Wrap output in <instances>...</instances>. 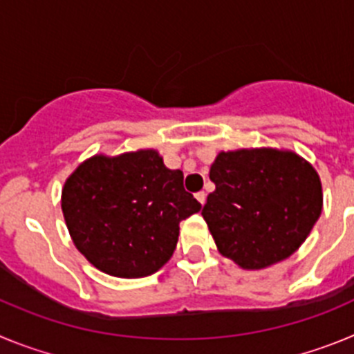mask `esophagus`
<instances>
[{
  "label": "esophagus",
  "mask_w": 354,
  "mask_h": 354,
  "mask_svg": "<svg viewBox=\"0 0 354 354\" xmlns=\"http://www.w3.org/2000/svg\"><path fill=\"white\" fill-rule=\"evenodd\" d=\"M195 196H196V200H198L200 204H202V205L205 204V198H207V195H205L204 192H198V193H195Z\"/></svg>",
  "instance_id": "obj_1"
}]
</instances>
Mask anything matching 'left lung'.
Listing matches in <instances>:
<instances>
[{
    "mask_svg": "<svg viewBox=\"0 0 354 354\" xmlns=\"http://www.w3.org/2000/svg\"><path fill=\"white\" fill-rule=\"evenodd\" d=\"M209 177L216 189L202 216L221 255L245 270L290 257L321 216L317 171L290 150L220 152Z\"/></svg>",
    "mask_w": 354,
    "mask_h": 354,
    "instance_id": "8db88e82",
    "label": "left lung"
}]
</instances>
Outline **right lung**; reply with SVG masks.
Segmentation results:
<instances>
[{
  "mask_svg": "<svg viewBox=\"0 0 354 354\" xmlns=\"http://www.w3.org/2000/svg\"><path fill=\"white\" fill-rule=\"evenodd\" d=\"M158 150L93 156L65 180L62 211L76 248L97 270L142 278L170 261L179 223L202 209Z\"/></svg>",
  "mask_w": 354,
  "mask_h": 354,
  "instance_id": "add662e5",
  "label": "right lung"
}]
</instances>
